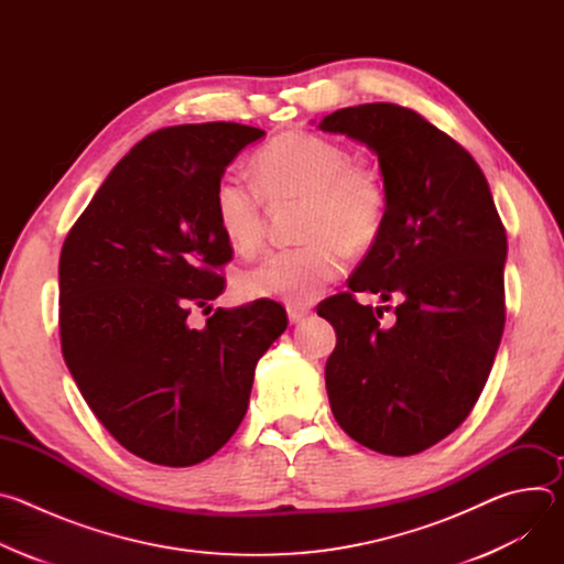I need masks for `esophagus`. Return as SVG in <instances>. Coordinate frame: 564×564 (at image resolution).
Segmentation results:
<instances>
[{"label": "esophagus", "instance_id": "1", "mask_svg": "<svg viewBox=\"0 0 564 564\" xmlns=\"http://www.w3.org/2000/svg\"><path fill=\"white\" fill-rule=\"evenodd\" d=\"M310 314V307H299V305H290L288 307V318L290 324H301V321Z\"/></svg>", "mask_w": 564, "mask_h": 564}]
</instances>
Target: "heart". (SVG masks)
I'll return each mask as SVG.
<instances>
[{
  "label": "heart",
  "mask_w": 564,
  "mask_h": 564,
  "mask_svg": "<svg viewBox=\"0 0 564 564\" xmlns=\"http://www.w3.org/2000/svg\"><path fill=\"white\" fill-rule=\"evenodd\" d=\"M259 187L236 176H223L214 189V214L227 243L254 252L265 234L263 196L272 203L303 200V248L272 252L238 276L246 299H274L305 305L333 283L344 254L368 252L386 223V189L366 165L352 163V153L337 140L288 131L270 140L254 155Z\"/></svg>",
  "instance_id": "obj_1"
}]
</instances>
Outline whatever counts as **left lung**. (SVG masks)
<instances>
[{
    "mask_svg": "<svg viewBox=\"0 0 564 564\" xmlns=\"http://www.w3.org/2000/svg\"><path fill=\"white\" fill-rule=\"evenodd\" d=\"M379 160L386 223L348 281L394 305L381 328L350 292L318 305L337 346L326 388L337 424L383 455H415L451 435L485 388L505 330L507 231L470 153L420 113L339 109L316 124Z\"/></svg>",
    "mask_w": 564,
    "mask_h": 564,
    "instance_id": "left-lung-1",
    "label": "left lung"
}]
</instances>
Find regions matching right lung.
I'll use <instances>...</instances> for the list:
<instances>
[{"label":"right lung","mask_w":564,"mask_h":564,"mask_svg":"<svg viewBox=\"0 0 564 564\" xmlns=\"http://www.w3.org/2000/svg\"><path fill=\"white\" fill-rule=\"evenodd\" d=\"M265 131L236 122L160 129L111 170L59 254L62 355L100 424L133 455L192 466L236 433L254 368L288 328L268 299L209 307L231 259L214 189Z\"/></svg>","instance_id":"add662e5"}]
</instances>
